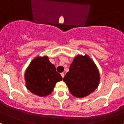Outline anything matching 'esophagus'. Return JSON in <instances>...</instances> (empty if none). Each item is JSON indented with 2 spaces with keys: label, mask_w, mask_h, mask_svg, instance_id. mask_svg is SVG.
I'll return each mask as SVG.
<instances>
[{
  "label": "esophagus",
  "mask_w": 124,
  "mask_h": 124,
  "mask_svg": "<svg viewBox=\"0 0 124 124\" xmlns=\"http://www.w3.org/2000/svg\"><path fill=\"white\" fill-rule=\"evenodd\" d=\"M61 76H62V78H64V73H61Z\"/></svg>",
  "instance_id": "34e87169"
}]
</instances>
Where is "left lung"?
Listing matches in <instances>:
<instances>
[{"mask_svg": "<svg viewBox=\"0 0 124 124\" xmlns=\"http://www.w3.org/2000/svg\"><path fill=\"white\" fill-rule=\"evenodd\" d=\"M73 96L86 97L94 91L100 81L99 70L87 55H78L71 64L70 71L63 78Z\"/></svg>", "mask_w": 124, "mask_h": 124, "instance_id": "8db88e82", "label": "left lung"}]
</instances>
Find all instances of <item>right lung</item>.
<instances>
[{"mask_svg": "<svg viewBox=\"0 0 124 124\" xmlns=\"http://www.w3.org/2000/svg\"><path fill=\"white\" fill-rule=\"evenodd\" d=\"M26 86L30 91L37 96L45 97L50 95L55 84L63 79L56 71L48 56H38L33 60L25 74Z\"/></svg>", "mask_w": 124, "mask_h": 124, "instance_id": "right-lung-1", "label": "right lung"}]
</instances>
